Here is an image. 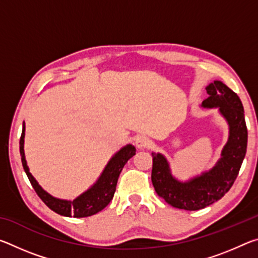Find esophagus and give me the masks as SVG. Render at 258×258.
Here are the masks:
<instances>
[{
    "instance_id": "esophagus-1",
    "label": "esophagus",
    "mask_w": 258,
    "mask_h": 258,
    "mask_svg": "<svg viewBox=\"0 0 258 258\" xmlns=\"http://www.w3.org/2000/svg\"><path fill=\"white\" fill-rule=\"evenodd\" d=\"M135 145H137L138 148L140 149H143V148H148L150 146V140L148 139L147 137H139L137 139V141H135Z\"/></svg>"
}]
</instances>
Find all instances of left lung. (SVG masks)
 Returning <instances> with one entry per match:
<instances>
[{"label": "left lung", "instance_id": "8db88e82", "mask_svg": "<svg viewBox=\"0 0 258 258\" xmlns=\"http://www.w3.org/2000/svg\"><path fill=\"white\" fill-rule=\"evenodd\" d=\"M206 91L208 98L204 100L203 107H218L230 125L229 141L215 167L182 183L171 175L163 156L152 154L151 181L157 195L171 206L185 211L203 209L223 197L233 185L247 150L248 132L238 94L218 81L209 84Z\"/></svg>", "mask_w": 258, "mask_h": 258}]
</instances>
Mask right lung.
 Here are the masks:
<instances>
[{"label":"right lung","mask_w":258,"mask_h":258,"mask_svg":"<svg viewBox=\"0 0 258 258\" xmlns=\"http://www.w3.org/2000/svg\"><path fill=\"white\" fill-rule=\"evenodd\" d=\"M24 138H25V123L23 126V132H21L20 137V156H21V163H23L24 169L26 174H27L28 180L30 184L33 185L35 192H36L38 197L42 199L47 207L52 211L60 214V215L68 216V217H87L91 215H94L98 212L102 211V209L107 206V205L111 202L113 197V194L116 191L117 181H118L119 174L123 169L124 165L127 163V160L135 155V147L132 145H127L120 149L117 154L112 157L109 161L107 167L104 168L102 175L100 176L98 182L87 190L84 194L81 195L80 197L76 198L73 202H68V200H61L53 198L47 192H45L42 187L38 185L36 180L29 173V169L27 167L25 159V152H24Z\"/></svg>","instance_id":"1"}]
</instances>
